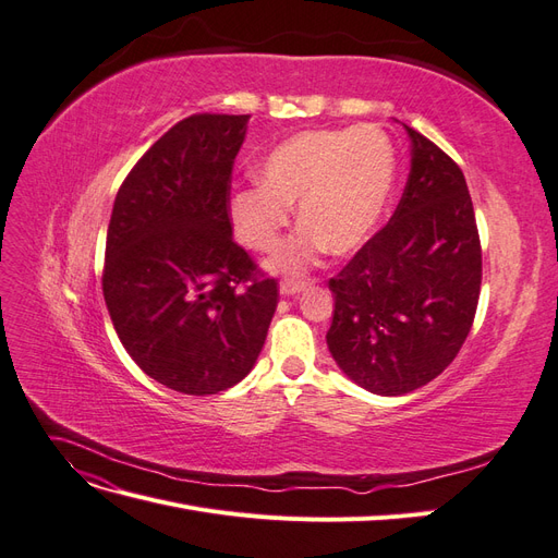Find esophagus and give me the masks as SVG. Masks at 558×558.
Returning a JSON list of instances; mask_svg holds the SVG:
<instances>
[{
  "label": "esophagus",
  "instance_id": "34e87169",
  "mask_svg": "<svg viewBox=\"0 0 558 558\" xmlns=\"http://www.w3.org/2000/svg\"><path fill=\"white\" fill-rule=\"evenodd\" d=\"M310 283V279H283L281 283H279V293L281 295H295V293H300L302 289H305V286Z\"/></svg>",
  "mask_w": 558,
  "mask_h": 558
}]
</instances>
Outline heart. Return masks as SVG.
I'll return each instance as SVG.
<instances>
[{"instance_id":"1","label":"heart","mask_w":558,"mask_h":558,"mask_svg":"<svg viewBox=\"0 0 558 558\" xmlns=\"http://www.w3.org/2000/svg\"><path fill=\"white\" fill-rule=\"evenodd\" d=\"M258 189L230 202L242 242L275 248L298 205L302 226L267 260L272 272H302L330 248L344 256L377 230L396 183V148L377 125L293 134L258 167Z\"/></svg>"}]
</instances>
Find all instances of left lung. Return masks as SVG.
I'll return each mask as SVG.
<instances>
[{
    "label": "left lung",
    "mask_w": 558,
    "mask_h": 558,
    "mask_svg": "<svg viewBox=\"0 0 558 558\" xmlns=\"http://www.w3.org/2000/svg\"><path fill=\"white\" fill-rule=\"evenodd\" d=\"M404 130L412 165L400 205L328 283V349L351 381L377 396H404L442 373L472 328L482 286L461 167L424 134Z\"/></svg>",
    "instance_id": "1"
}]
</instances>
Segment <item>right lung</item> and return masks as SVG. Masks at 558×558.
I'll return each mask as SVG.
<instances>
[{
    "mask_svg": "<svg viewBox=\"0 0 558 558\" xmlns=\"http://www.w3.org/2000/svg\"><path fill=\"white\" fill-rule=\"evenodd\" d=\"M251 116L183 118L132 167L107 230L102 291L118 340L144 373L211 396L256 365L277 310L228 218Z\"/></svg>",
    "mask_w": 558,
    "mask_h": 558,
    "instance_id": "right-lung-1",
    "label": "right lung"
}]
</instances>
